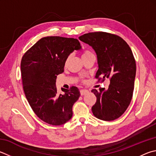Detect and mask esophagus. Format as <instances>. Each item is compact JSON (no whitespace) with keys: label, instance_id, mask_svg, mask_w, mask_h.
Instances as JSON below:
<instances>
[{"label":"esophagus","instance_id":"obj_1","mask_svg":"<svg viewBox=\"0 0 156 156\" xmlns=\"http://www.w3.org/2000/svg\"><path fill=\"white\" fill-rule=\"evenodd\" d=\"M88 93H89V90H88L87 89H81L80 90V95H86Z\"/></svg>","mask_w":156,"mask_h":156}]
</instances>
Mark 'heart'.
<instances>
[{"label":"heart","mask_w":156,"mask_h":156,"mask_svg":"<svg viewBox=\"0 0 156 156\" xmlns=\"http://www.w3.org/2000/svg\"><path fill=\"white\" fill-rule=\"evenodd\" d=\"M91 55H93V54L91 52H90V50H86L83 51V52L82 53V55H81V57H82V58L84 59V58H85L88 57V56H91ZM69 59V56L68 58H67V60H66V63H67V62H68ZM81 78L83 79V77H81Z\"/></svg>","instance_id":"heart-1"}]
</instances>
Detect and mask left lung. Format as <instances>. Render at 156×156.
<instances>
[{"instance_id": "left-lung-1", "label": "left lung", "mask_w": 156, "mask_h": 156, "mask_svg": "<svg viewBox=\"0 0 156 156\" xmlns=\"http://www.w3.org/2000/svg\"><path fill=\"white\" fill-rule=\"evenodd\" d=\"M79 39L91 46L97 55L95 78L99 81L110 78L108 89L91 90L97 98L93 114L103 121L117 119L129 106L134 91L136 67L132 50L121 37L106 32L86 33Z\"/></svg>"}]
</instances>
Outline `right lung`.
I'll list each match as a JSON object with an SVG mask.
<instances>
[{"label":"right lung","instance_id":"1","mask_svg":"<svg viewBox=\"0 0 156 156\" xmlns=\"http://www.w3.org/2000/svg\"><path fill=\"white\" fill-rule=\"evenodd\" d=\"M80 49L76 39L46 37L22 56L21 75L24 94L35 115L50 125H63L72 117L73 105L80 95L79 89L72 87L63 89L64 94H58L56 80L64 72L70 54Z\"/></svg>","mask_w":156,"mask_h":156}]
</instances>
